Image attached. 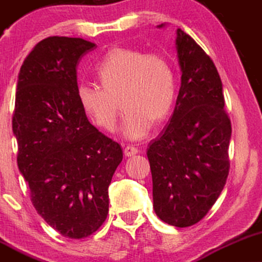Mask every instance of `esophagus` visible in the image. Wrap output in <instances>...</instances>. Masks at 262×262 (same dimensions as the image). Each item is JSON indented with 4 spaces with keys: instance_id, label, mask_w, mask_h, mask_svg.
<instances>
[{
    "instance_id": "esophagus-1",
    "label": "esophagus",
    "mask_w": 262,
    "mask_h": 262,
    "mask_svg": "<svg viewBox=\"0 0 262 262\" xmlns=\"http://www.w3.org/2000/svg\"><path fill=\"white\" fill-rule=\"evenodd\" d=\"M139 152V148L135 146H126L125 149H123V154L125 156H127V157H131V156H135Z\"/></svg>"
}]
</instances>
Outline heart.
<instances>
[{
    "mask_svg": "<svg viewBox=\"0 0 262 262\" xmlns=\"http://www.w3.org/2000/svg\"><path fill=\"white\" fill-rule=\"evenodd\" d=\"M101 88L81 83L76 99L92 121L105 131H113L120 113L119 99L125 108L121 134L128 140H141L152 122L168 115L176 98V73L162 53L141 49L114 48L96 68Z\"/></svg>",
    "mask_w": 262,
    "mask_h": 262,
    "instance_id": "1",
    "label": "heart"
}]
</instances>
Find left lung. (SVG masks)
Returning <instances> with one entry per match:
<instances>
[{"mask_svg":"<svg viewBox=\"0 0 262 262\" xmlns=\"http://www.w3.org/2000/svg\"><path fill=\"white\" fill-rule=\"evenodd\" d=\"M176 48L182 72L176 107L162 134L149 142L147 157L156 214L186 228L207 215L225 186L231 123L209 55L181 28Z\"/></svg>","mask_w":262,"mask_h":262,"instance_id":"obj_1","label":"left lung"}]
</instances>
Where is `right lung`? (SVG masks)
<instances>
[{"instance_id": "obj_1", "label": "right lung", "mask_w": 262, "mask_h": 262, "mask_svg": "<svg viewBox=\"0 0 262 262\" xmlns=\"http://www.w3.org/2000/svg\"><path fill=\"white\" fill-rule=\"evenodd\" d=\"M94 47L81 38L40 40L20 67L12 117L32 204L69 239L105 222L107 188L122 161L121 146L89 122L76 99V67Z\"/></svg>"}]
</instances>
